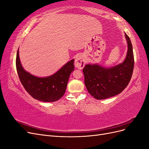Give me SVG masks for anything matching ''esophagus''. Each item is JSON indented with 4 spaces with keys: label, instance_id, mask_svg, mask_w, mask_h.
Listing matches in <instances>:
<instances>
[{
    "label": "esophagus",
    "instance_id": "esophagus-1",
    "mask_svg": "<svg viewBox=\"0 0 149 149\" xmlns=\"http://www.w3.org/2000/svg\"><path fill=\"white\" fill-rule=\"evenodd\" d=\"M86 64V58L84 56L80 55L76 58L74 61V65L79 70H82Z\"/></svg>",
    "mask_w": 149,
    "mask_h": 149
}]
</instances>
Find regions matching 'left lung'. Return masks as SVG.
Returning a JSON list of instances; mask_svg holds the SVG:
<instances>
[{"label":"left lung","instance_id":"left-lung-1","mask_svg":"<svg viewBox=\"0 0 149 149\" xmlns=\"http://www.w3.org/2000/svg\"><path fill=\"white\" fill-rule=\"evenodd\" d=\"M125 36L127 52L122 63L111 68L89 64L83 68L86 87L89 93L97 100L118 95L127 87L131 79L134 66L133 49L130 40L125 33Z\"/></svg>","mask_w":149,"mask_h":149}]
</instances>
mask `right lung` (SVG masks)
I'll list each match as a JSON object with an SVG mask.
<instances>
[{
  "label": "right lung",
  "instance_id": "right-lung-1",
  "mask_svg": "<svg viewBox=\"0 0 149 149\" xmlns=\"http://www.w3.org/2000/svg\"><path fill=\"white\" fill-rule=\"evenodd\" d=\"M16 68L21 83L31 97L43 102H55L64 95L70 75L74 69V60L68 62L55 74L39 78L24 69L18 49Z\"/></svg>",
  "mask_w": 149,
  "mask_h": 149
}]
</instances>
